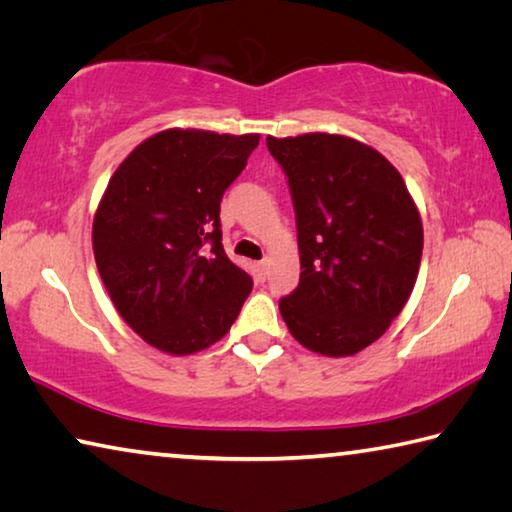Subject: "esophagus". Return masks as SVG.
<instances>
[{
  "label": "esophagus",
  "instance_id": "1",
  "mask_svg": "<svg viewBox=\"0 0 512 512\" xmlns=\"http://www.w3.org/2000/svg\"><path fill=\"white\" fill-rule=\"evenodd\" d=\"M267 270H270V261H261L256 263V272H258V279H265Z\"/></svg>",
  "mask_w": 512,
  "mask_h": 512
}]
</instances>
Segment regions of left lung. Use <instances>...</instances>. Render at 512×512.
Returning a JSON list of instances; mask_svg holds the SVG:
<instances>
[{"instance_id": "obj_1", "label": "left lung", "mask_w": 512, "mask_h": 512, "mask_svg": "<svg viewBox=\"0 0 512 512\" xmlns=\"http://www.w3.org/2000/svg\"><path fill=\"white\" fill-rule=\"evenodd\" d=\"M297 213L301 276L279 301L299 345L354 356L388 331L420 272L424 229L388 158L338 133L267 136Z\"/></svg>"}]
</instances>
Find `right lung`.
<instances>
[{"label": "right lung", "mask_w": 512, "mask_h": 512, "mask_svg": "<svg viewBox=\"0 0 512 512\" xmlns=\"http://www.w3.org/2000/svg\"><path fill=\"white\" fill-rule=\"evenodd\" d=\"M261 136L165 129L113 172L92 220V251L117 313L170 356L229 333L251 276L222 247L220 201Z\"/></svg>", "instance_id": "right-lung-1"}]
</instances>
